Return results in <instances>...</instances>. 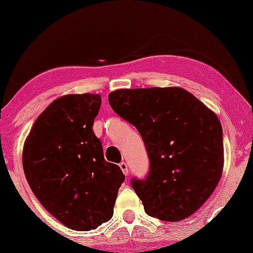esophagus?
<instances>
[{"label": "esophagus", "mask_w": 253, "mask_h": 253, "mask_svg": "<svg viewBox=\"0 0 253 253\" xmlns=\"http://www.w3.org/2000/svg\"><path fill=\"white\" fill-rule=\"evenodd\" d=\"M119 167H120V169L122 170V172H124L125 175L128 176V167H127L126 163H125V162H121V163H120Z\"/></svg>", "instance_id": "1"}]
</instances>
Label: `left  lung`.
Returning <instances> with one entry per match:
<instances>
[{
    "label": "left lung",
    "instance_id": "obj_1",
    "mask_svg": "<svg viewBox=\"0 0 253 253\" xmlns=\"http://www.w3.org/2000/svg\"><path fill=\"white\" fill-rule=\"evenodd\" d=\"M109 103L138 129L147 148L149 174L132 180L145 213L164 221L192 215L223 174V129L215 112L178 86L117 89Z\"/></svg>",
    "mask_w": 253,
    "mask_h": 253
}]
</instances>
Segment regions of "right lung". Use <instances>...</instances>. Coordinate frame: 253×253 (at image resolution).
Here are the masks:
<instances>
[{"label":"right lung","instance_id":"right-lung-1","mask_svg":"<svg viewBox=\"0 0 253 253\" xmlns=\"http://www.w3.org/2000/svg\"><path fill=\"white\" fill-rule=\"evenodd\" d=\"M99 94H67L39 115L23 147V169L42 207L67 228L96 229L111 219L125 175L104 159L93 132Z\"/></svg>","mask_w":253,"mask_h":253}]
</instances>
